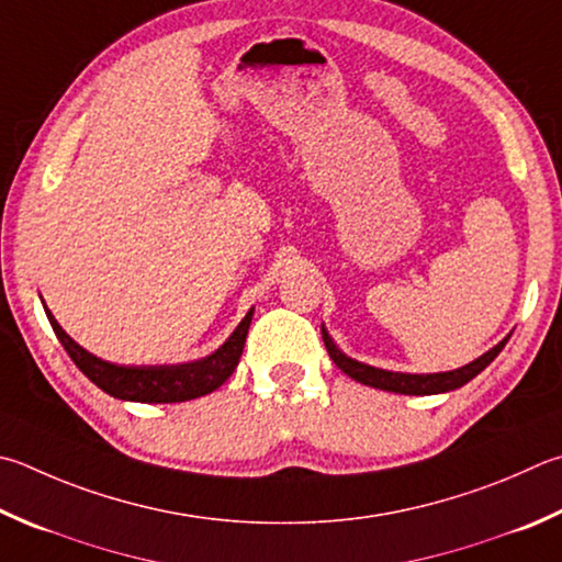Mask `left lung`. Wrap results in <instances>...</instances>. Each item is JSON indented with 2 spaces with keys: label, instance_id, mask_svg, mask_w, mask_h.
<instances>
[{
  "label": "left lung",
  "instance_id": "obj_1",
  "mask_svg": "<svg viewBox=\"0 0 562 562\" xmlns=\"http://www.w3.org/2000/svg\"><path fill=\"white\" fill-rule=\"evenodd\" d=\"M322 336H324V346H326V351H329L331 361L339 366L346 375H351L353 381H359L363 385H373V387H381V391L403 393V395H435V393H447V391H454V387H462L464 383L472 381L474 375L482 373L508 341V336H506V339L502 344H496L492 351H486L484 356H479L476 361L467 363L457 371L415 375V373H393V371L373 369V366L353 361V359H349V356L336 349V344L331 341V336L326 334V329H322Z\"/></svg>",
  "mask_w": 562,
  "mask_h": 562
}]
</instances>
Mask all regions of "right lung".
<instances>
[{
  "mask_svg": "<svg viewBox=\"0 0 562 562\" xmlns=\"http://www.w3.org/2000/svg\"><path fill=\"white\" fill-rule=\"evenodd\" d=\"M46 316L58 341L64 344L70 359L83 371L90 381H93L100 391H105L120 401H135V403H181L191 401V397L206 395L216 391L218 385L231 379L240 361L243 346H246V336L250 329L252 310L246 314V319L238 324V329L231 334V339L221 346L216 353L209 359L181 363V366H115L108 363L98 356L88 353L83 346H78L70 336L60 329L54 314L46 310Z\"/></svg>",
  "mask_w": 562,
  "mask_h": 562,
  "instance_id": "right-lung-1",
  "label": "right lung"
}]
</instances>
